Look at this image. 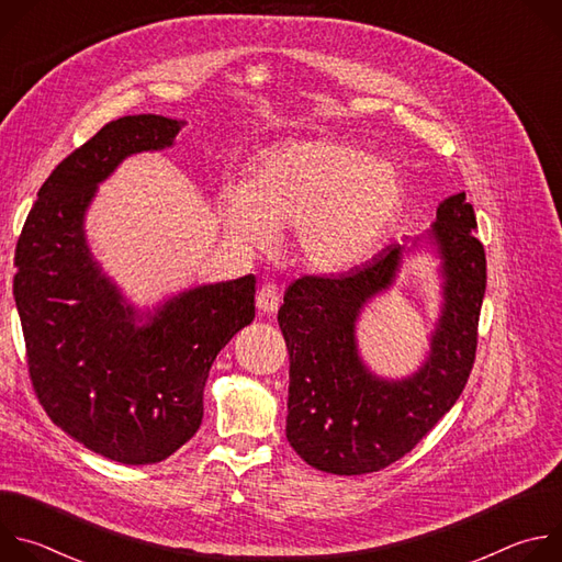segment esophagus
<instances>
[{
  "label": "esophagus",
  "instance_id": "esophagus-1",
  "mask_svg": "<svg viewBox=\"0 0 562 562\" xmlns=\"http://www.w3.org/2000/svg\"><path fill=\"white\" fill-rule=\"evenodd\" d=\"M256 306H258L260 313H267V315H271V313H276V311L280 308V293L276 291L273 284H265V286L258 291V295H256Z\"/></svg>",
  "mask_w": 562,
  "mask_h": 562
}]
</instances>
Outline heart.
<instances>
[{"label": "heart", "instance_id": "1", "mask_svg": "<svg viewBox=\"0 0 562 562\" xmlns=\"http://www.w3.org/2000/svg\"><path fill=\"white\" fill-rule=\"evenodd\" d=\"M405 209L400 171L367 150L331 137L273 144L254 162L247 182H226L217 217L231 245L269 249L291 226L295 260L323 276L364 265Z\"/></svg>", "mask_w": 562, "mask_h": 562}]
</instances>
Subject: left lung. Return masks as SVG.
Segmentation results:
<instances>
[{
    "label": "left lung",
    "mask_w": 562,
    "mask_h": 562,
    "mask_svg": "<svg viewBox=\"0 0 562 562\" xmlns=\"http://www.w3.org/2000/svg\"><path fill=\"white\" fill-rule=\"evenodd\" d=\"M464 193L438 204L431 228L386 247L338 278L295 280L278 311L289 351L286 438L311 467L360 475L412 451L456 405L473 358L487 260ZM429 252L439 276V317L422 364L380 376L363 360L357 323L363 306L390 290L398 265Z\"/></svg>",
    "instance_id": "8db88e82"
}]
</instances>
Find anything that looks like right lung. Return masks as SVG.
<instances>
[{
  "instance_id": "1",
  "label": "right lung",
  "mask_w": 562,
  "mask_h": 562,
  "mask_svg": "<svg viewBox=\"0 0 562 562\" xmlns=\"http://www.w3.org/2000/svg\"><path fill=\"white\" fill-rule=\"evenodd\" d=\"M184 126L155 113L109 122L48 176L18 239L13 295L40 403L122 464L159 462L193 438L215 356L256 317L251 273L139 306L91 251L100 184L133 155L173 148Z\"/></svg>"
}]
</instances>
